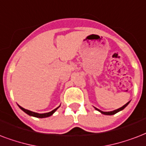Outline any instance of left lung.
I'll list each match as a JSON object with an SVG mask.
<instances>
[{
	"mask_svg": "<svg viewBox=\"0 0 146 146\" xmlns=\"http://www.w3.org/2000/svg\"><path fill=\"white\" fill-rule=\"evenodd\" d=\"M129 102L128 103H126V104H125V106H122V107H121V108H118V109H116V110L112 111H102L99 110V109H98V108H95V109H96V110L99 111L101 113L104 114V115H114V114H115V113H117V112H119V111H121V110H122V109H124V108H125V107H126V106H128V105H129Z\"/></svg>",
	"mask_w": 146,
	"mask_h": 146,
	"instance_id": "left-lung-1",
	"label": "left lung"
}]
</instances>
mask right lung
Masks as SVG:
<instances>
[{
	"label": "right lung",
	"instance_id": "right-lung-1",
	"mask_svg": "<svg viewBox=\"0 0 146 146\" xmlns=\"http://www.w3.org/2000/svg\"><path fill=\"white\" fill-rule=\"evenodd\" d=\"M20 108L21 109L22 111H24L25 113H27V115H29L31 116H34V117H37V118H46V117H49V116H51L52 114L58 108H58H56L55 109H54L53 111H51L50 112H48V113H44V114H38V113H36V112H34V111H29V110H27V109H25V108H22V107H21L19 106Z\"/></svg>",
	"mask_w": 146,
	"mask_h": 146
}]
</instances>
